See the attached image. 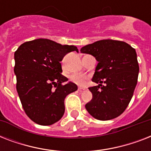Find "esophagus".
<instances>
[{
  "label": "esophagus",
  "mask_w": 151,
  "mask_h": 151,
  "mask_svg": "<svg viewBox=\"0 0 151 151\" xmlns=\"http://www.w3.org/2000/svg\"><path fill=\"white\" fill-rule=\"evenodd\" d=\"M85 90V88H78V92H84Z\"/></svg>",
  "instance_id": "1"
}]
</instances>
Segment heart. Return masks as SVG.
I'll return each instance as SVG.
<instances>
[{
    "label": "heart",
    "mask_w": 151,
    "mask_h": 151,
    "mask_svg": "<svg viewBox=\"0 0 151 151\" xmlns=\"http://www.w3.org/2000/svg\"><path fill=\"white\" fill-rule=\"evenodd\" d=\"M71 81L79 85H83L85 82V78L80 74H74L71 76Z\"/></svg>",
    "instance_id": "obj_1"
}]
</instances>
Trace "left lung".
<instances>
[{
    "label": "left lung",
    "instance_id": "left-lung-1",
    "mask_svg": "<svg viewBox=\"0 0 151 151\" xmlns=\"http://www.w3.org/2000/svg\"><path fill=\"white\" fill-rule=\"evenodd\" d=\"M81 52L98 61L92 81L99 85L88 88L92 99L86 103V110L100 121L118 117L130 103L138 81L135 48L124 41L107 39L84 46Z\"/></svg>",
    "mask_w": 151,
    "mask_h": 151
}]
</instances>
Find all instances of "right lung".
<instances>
[{
    "mask_svg": "<svg viewBox=\"0 0 151 151\" xmlns=\"http://www.w3.org/2000/svg\"><path fill=\"white\" fill-rule=\"evenodd\" d=\"M78 52L74 45H62L48 39H36L22 44L15 51L14 72L16 89L27 115L35 123L51 125L65 112L64 100L78 90L62 75L60 62L69 52Z\"/></svg>",
    "mask_w": 151,
    "mask_h": 151,
    "instance_id": "right-lung-1",
    "label": "right lung"
}]
</instances>
